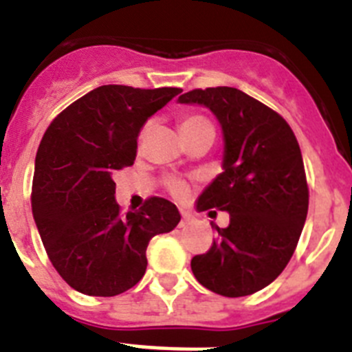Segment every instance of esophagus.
Instances as JSON below:
<instances>
[{
    "label": "esophagus",
    "instance_id": "34e87169",
    "mask_svg": "<svg viewBox=\"0 0 352 352\" xmlns=\"http://www.w3.org/2000/svg\"><path fill=\"white\" fill-rule=\"evenodd\" d=\"M195 222V217L192 213H185V211H183L182 213V226L185 227V226H192V223Z\"/></svg>",
    "mask_w": 352,
    "mask_h": 352
}]
</instances>
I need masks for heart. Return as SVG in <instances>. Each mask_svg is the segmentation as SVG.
<instances>
[{"mask_svg": "<svg viewBox=\"0 0 352 352\" xmlns=\"http://www.w3.org/2000/svg\"><path fill=\"white\" fill-rule=\"evenodd\" d=\"M204 125H210V121H208L206 118L192 114V116L183 118L182 123H179V130H190ZM167 188H169V192L176 199H183L188 195V185H186L185 182H182V179H169V182H167Z\"/></svg>", "mask_w": 352, "mask_h": 352, "instance_id": "b5f03b06", "label": "heart"}]
</instances>
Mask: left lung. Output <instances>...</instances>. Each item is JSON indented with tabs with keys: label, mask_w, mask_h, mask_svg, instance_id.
Here are the masks:
<instances>
[{
	"label": "left lung",
	"mask_w": 352,
	"mask_h": 352,
	"mask_svg": "<svg viewBox=\"0 0 352 352\" xmlns=\"http://www.w3.org/2000/svg\"><path fill=\"white\" fill-rule=\"evenodd\" d=\"M178 102L210 109L223 135V170L199 195L197 211H227L229 226L211 222L217 239L192 259V272L222 296L254 294L284 272L307 220L300 144L280 114L236 88L192 89Z\"/></svg>",
	"instance_id": "obj_1"
}]
</instances>
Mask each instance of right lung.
I'll return each mask as SVG.
<instances>
[{
	"instance_id": "obj_1",
	"label": "right lung",
	"mask_w": 352,
	"mask_h": 352,
	"mask_svg": "<svg viewBox=\"0 0 352 352\" xmlns=\"http://www.w3.org/2000/svg\"><path fill=\"white\" fill-rule=\"evenodd\" d=\"M182 93L107 84L54 118L35 158L31 210L61 278L88 296H116L142 278L149 239L173 231L178 208L151 197L120 213L114 174L132 166L148 118Z\"/></svg>"
}]
</instances>
